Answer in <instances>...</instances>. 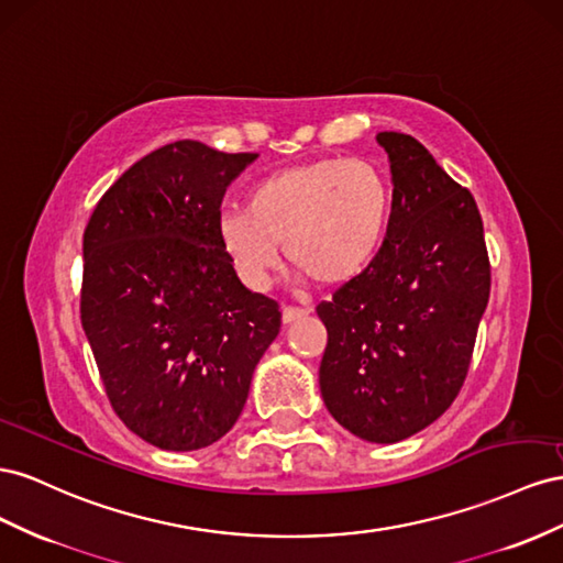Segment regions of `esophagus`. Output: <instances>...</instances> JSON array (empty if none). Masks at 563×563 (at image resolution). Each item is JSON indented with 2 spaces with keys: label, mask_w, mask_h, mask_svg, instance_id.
<instances>
[{
  "label": "esophagus",
  "mask_w": 563,
  "mask_h": 563,
  "mask_svg": "<svg viewBox=\"0 0 563 563\" xmlns=\"http://www.w3.org/2000/svg\"><path fill=\"white\" fill-rule=\"evenodd\" d=\"M309 313V309H301V307H283V323H295V320L303 318Z\"/></svg>",
  "instance_id": "34e87169"
}]
</instances>
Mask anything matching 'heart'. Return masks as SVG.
<instances>
[{"mask_svg":"<svg viewBox=\"0 0 563 563\" xmlns=\"http://www.w3.org/2000/svg\"><path fill=\"white\" fill-rule=\"evenodd\" d=\"M391 184L365 159L318 157L264 176L245 210L223 212L219 245L238 278L266 287L280 260L320 285H342L373 262L391 221Z\"/></svg>","mask_w":563,"mask_h":563,"instance_id":"1","label":"heart"}]
</instances>
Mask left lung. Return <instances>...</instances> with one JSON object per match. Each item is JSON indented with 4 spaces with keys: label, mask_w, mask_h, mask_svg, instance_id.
<instances>
[{
    "label": "left lung",
    "mask_w": 563,
    "mask_h": 563,
    "mask_svg": "<svg viewBox=\"0 0 563 563\" xmlns=\"http://www.w3.org/2000/svg\"><path fill=\"white\" fill-rule=\"evenodd\" d=\"M394 176L382 250L316 311L328 328L320 394L356 437L396 443L451 408L470 373L490 297L474 196L420 141L379 132Z\"/></svg>",
    "instance_id": "8db88e82"
}]
</instances>
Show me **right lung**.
Masks as SVG:
<instances>
[{"label":"right lung","mask_w":563,"mask_h":563,"mask_svg":"<svg viewBox=\"0 0 563 563\" xmlns=\"http://www.w3.org/2000/svg\"><path fill=\"white\" fill-rule=\"evenodd\" d=\"M256 153L174 141L112 184L85 229L79 316L112 410L163 451L219 441L280 332L217 235L227 186Z\"/></svg>","instance_id":"obj_1"}]
</instances>
